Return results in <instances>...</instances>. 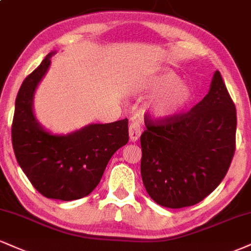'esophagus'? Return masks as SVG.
Returning a JSON list of instances; mask_svg holds the SVG:
<instances>
[{
    "label": "esophagus",
    "mask_w": 251,
    "mask_h": 251,
    "mask_svg": "<svg viewBox=\"0 0 251 251\" xmlns=\"http://www.w3.org/2000/svg\"><path fill=\"white\" fill-rule=\"evenodd\" d=\"M128 132H129V140H131L132 143L138 141V139L140 138L141 135V127L140 125H139V123L138 122L132 123L131 125H129Z\"/></svg>",
    "instance_id": "1"
}]
</instances>
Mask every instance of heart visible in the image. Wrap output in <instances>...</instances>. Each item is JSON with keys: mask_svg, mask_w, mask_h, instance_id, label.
I'll return each mask as SVG.
<instances>
[{"mask_svg": "<svg viewBox=\"0 0 251 251\" xmlns=\"http://www.w3.org/2000/svg\"><path fill=\"white\" fill-rule=\"evenodd\" d=\"M140 91L158 95L151 104V112L160 120L170 119L183 112L194 99L193 87L181 83L179 76L170 70L149 75L143 80Z\"/></svg>", "mask_w": 251, "mask_h": 251, "instance_id": "b5f03b06", "label": "heart"}]
</instances>
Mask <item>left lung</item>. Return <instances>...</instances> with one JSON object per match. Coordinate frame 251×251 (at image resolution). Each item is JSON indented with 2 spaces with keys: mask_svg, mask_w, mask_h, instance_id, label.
Here are the masks:
<instances>
[{
  "mask_svg": "<svg viewBox=\"0 0 251 251\" xmlns=\"http://www.w3.org/2000/svg\"><path fill=\"white\" fill-rule=\"evenodd\" d=\"M236 123V108L219 71L206 97L191 111L159 124L147 119L140 138V170L151 198L176 209L209 195L230 166Z\"/></svg>",
  "mask_w": 251,
  "mask_h": 251,
  "instance_id": "8db88e82",
  "label": "left lung"
}]
</instances>
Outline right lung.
Segmentation results:
<instances>
[{"instance_id":"add662e5","label":"right lung","mask_w":251,"mask_h":251,"mask_svg":"<svg viewBox=\"0 0 251 251\" xmlns=\"http://www.w3.org/2000/svg\"><path fill=\"white\" fill-rule=\"evenodd\" d=\"M56 51L48 53L23 80L15 101L11 139L17 162L30 182L48 199L72 201L100 182L112 155L128 141V120L90 124L69 134H53L34 113V96Z\"/></svg>"}]
</instances>
